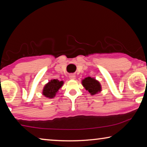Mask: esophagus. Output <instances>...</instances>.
<instances>
[{"instance_id":"34e87169","label":"esophagus","mask_w":147,"mask_h":147,"mask_svg":"<svg viewBox=\"0 0 147 147\" xmlns=\"http://www.w3.org/2000/svg\"><path fill=\"white\" fill-rule=\"evenodd\" d=\"M75 77H76V76H75V74H69V78H70L71 79H74V78H75Z\"/></svg>"}]
</instances>
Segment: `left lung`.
Wrapping results in <instances>:
<instances>
[{
    "mask_svg": "<svg viewBox=\"0 0 147 147\" xmlns=\"http://www.w3.org/2000/svg\"><path fill=\"white\" fill-rule=\"evenodd\" d=\"M82 85L86 88L89 93L92 95L100 92L101 90V86L100 83L96 81L95 79L91 77H87L82 80Z\"/></svg>",
    "mask_w": 147,
    "mask_h": 147,
    "instance_id": "left-lung-1",
    "label": "left lung"
}]
</instances>
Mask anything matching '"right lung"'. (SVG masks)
<instances>
[{
  "instance_id": "1",
  "label": "right lung",
  "mask_w": 147,
  "mask_h": 147,
  "mask_svg": "<svg viewBox=\"0 0 147 147\" xmlns=\"http://www.w3.org/2000/svg\"><path fill=\"white\" fill-rule=\"evenodd\" d=\"M63 84V81H59L56 79H54L49 82L48 84H46L43 89V95L48 98L54 97L57 91L62 86Z\"/></svg>"
}]
</instances>
